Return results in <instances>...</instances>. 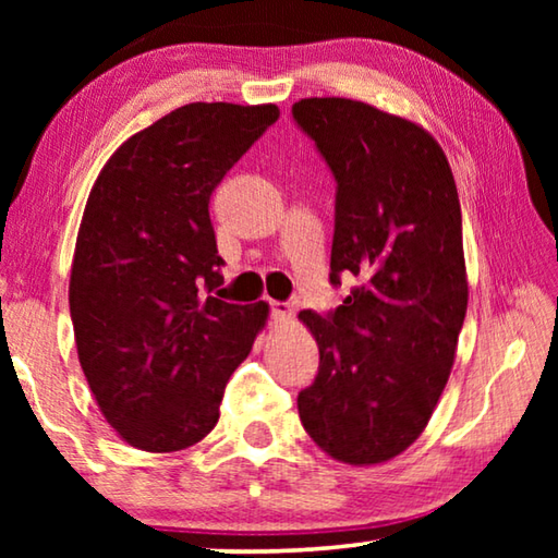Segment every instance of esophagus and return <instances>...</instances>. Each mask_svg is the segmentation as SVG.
I'll return each instance as SVG.
<instances>
[{
	"mask_svg": "<svg viewBox=\"0 0 558 558\" xmlns=\"http://www.w3.org/2000/svg\"><path fill=\"white\" fill-rule=\"evenodd\" d=\"M268 307H270V319H276V323H288V319L292 317V310H290L288 302L270 300Z\"/></svg>",
	"mask_w": 558,
	"mask_h": 558,
	"instance_id": "esophagus-1",
	"label": "esophagus"
}]
</instances>
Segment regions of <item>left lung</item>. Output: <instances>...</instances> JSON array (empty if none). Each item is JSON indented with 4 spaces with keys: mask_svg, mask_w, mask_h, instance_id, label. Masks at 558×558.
I'll return each instance as SVG.
<instances>
[{
    "mask_svg": "<svg viewBox=\"0 0 558 558\" xmlns=\"http://www.w3.org/2000/svg\"><path fill=\"white\" fill-rule=\"evenodd\" d=\"M292 120L337 182L329 282L356 280L329 313H300L319 369L298 413L329 456L374 465L421 436L456 359L468 310L456 179L426 130L366 102L305 98Z\"/></svg>",
    "mask_w": 558,
    "mask_h": 558,
    "instance_id": "8db88e82",
    "label": "left lung"
}]
</instances>
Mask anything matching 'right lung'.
Segmentation results:
<instances>
[{
    "label": "right lung",
    "mask_w": 558,
    "mask_h": 558,
    "mask_svg": "<svg viewBox=\"0 0 558 558\" xmlns=\"http://www.w3.org/2000/svg\"><path fill=\"white\" fill-rule=\"evenodd\" d=\"M280 118L276 106L189 102L102 167L81 219L71 323L88 386L130 446L172 452L219 421L268 305L223 302L214 189Z\"/></svg>",
    "instance_id": "right-lung-1"
}]
</instances>
